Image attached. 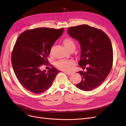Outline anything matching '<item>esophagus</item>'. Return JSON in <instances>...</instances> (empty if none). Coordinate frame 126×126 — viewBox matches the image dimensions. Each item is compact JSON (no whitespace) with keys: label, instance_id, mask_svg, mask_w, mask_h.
Listing matches in <instances>:
<instances>
[{"label":"esophagus","instance_id":"34e87169","mask_svg":"<svg viewBox=\"0 0 126 126\" xmlns=\"http://www.w3.org/2000/svg\"><path fill=\"white\" fill-rule=\"evenodd\" d=\"M64 73L68 75H71L72 74V72H71V71H64Z\"/></svg>","mask_w":126,"mask_h":126}]
</instances>
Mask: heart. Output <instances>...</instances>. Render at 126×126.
Here are the masks:
<instances>
[{
	"instance_id": "heart-1",
	"label": "heart",
	"mask_w": 126,
	"mask_h": 126,
	"mask_svg": "<svg viewBox=\"0 0 126 126\" xmlns=\"http://www.w3.org/2000/svg\"><path fill=\"white\" fill-rule=\"evenodd\" d=\"M63 43L65 47L68 50L71 49H74L76 47V43L73 39L70 38H66L63 40ZM74 62L71 60H62L59 61L57 63V66L58 68L63 70H69L71 69Z\"/></svg>"
}]
</instances>
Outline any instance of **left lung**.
Masks as SVG:
<instances>
[{
  "mask_svg": "<svg viewBox=\"0 0 126 126\" xmlns=\"http://www.w3.org/2000/svg\"><path fill=\"white\" fill-rule=\"evenodd\" d=\"M70 37L81 44L79 65L86 71L78 72L82 81L76 87L84 91L93 90L106 79L113 64V48L108 36L101 30L83 24L68 28Z\"/></svg>",
  "mask_w": 126,
  "mask_h": 126,
  "instance_id": "left-lung-1",
  "label": "left lung"
}]
</instances>
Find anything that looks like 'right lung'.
Wrapping results in <instances>:
<instances>
[{
    "label": "right lung",
    "instance_id": "add662e5",
    "mask_svg": "<svg viewBox=\"0 0 126 126\" xmlns=\"http://www.w3.org/2000/svg\"><path fill=\"white\" fill-rule=\"evenodd\" d=\"M64 30V28H37L23 32L18 38L11 61L18 80L26 90L40 94L51 86L60 71L53 67L46 72L41 71L40 67L47 65L52 46Z\"/></svg>",
    "mask_w": 126,
    "mask_h": 126
}]
</instances>
